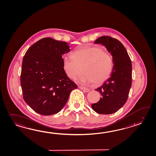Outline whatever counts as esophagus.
I'll list each match as a JSON object with an SVG mask.
<instances>
[{
    "label": "esophagus",
    "mask_w": 156,
    "mask_h": 156,
    "mask_svg": "<svg viewBox=\"0 0 156 156\" xmlns=\"http://www.w3.org/2000/svg\"><path fill=\"white\" fill-rule=\"evenodd\" d=\"M79 88H80V90H83L85 92H88L90 91V89L87 88H85V87H83L82 86L79 87Z\"/></svg>",
    "instance_id": "esophagus-1"
}]
</instances>
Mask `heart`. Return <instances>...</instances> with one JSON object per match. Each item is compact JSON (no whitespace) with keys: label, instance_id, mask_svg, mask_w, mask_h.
Masks as SVG:
<instances>
[{"label":"heart","instance_id":"1","mask_svg":"<svg viewBox=\"0 0 156 156\" xmlns=\"http://www.w3.org/2000/svg\"><path fill=\"white\" fill-rule=\"evenodd\" d=\"M113 60L110 53L98 46H82L72 53V57L62 58L66 75L74 80L83 72L77 81L82 84L93 82L100 83L110 75Z\"/></svg>","mask_w":156,"mask_h":156}]
</instances>
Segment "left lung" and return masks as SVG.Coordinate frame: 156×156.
Returning a JSON list of instances; mask_svg holds the SVG:
<instances>
[{"label": "left lung", "mask_w": 156, "mask_h": 156, "mask_svg": "<svg viewBox=\"0 0 156 156\" xmlns=\"http://www.w3.org/2000/svg\"><path fill=\"white\" fill-rule=\"evenodd\" d=\"M94 43L101 44L111 53L114 67L110 76L95 90L102 97L98 102L92 104V108L100 114H111L122 108L128 100L132 86V62L126 48L117 39L104 36Z\"/></svg>", "instance_id": "left-lung-1"}]
</instances>
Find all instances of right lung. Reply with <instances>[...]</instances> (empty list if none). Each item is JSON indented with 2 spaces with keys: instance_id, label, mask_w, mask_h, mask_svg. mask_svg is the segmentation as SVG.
I'll use <instances>...</instances> for the list:
<instances>
[{
  "instance_id": "right-lung-1",
  "label": "right lung",
  "mask_w": 156,
  "mask_h": 156,
  "mask_svg": "<svg viewBox=\"0 0 156 156\" xmlns=\"http://www.w3.org/2000/svg\"><path fill=\"white\" fill-rule=\"evenodd\" d=\"M70 51L67 42L46 37L32 45L25 54L21 74L23 99L39 114L59 112L71 91L77 88L62 67V55Z\"/></svg>"
}]
</instances>
